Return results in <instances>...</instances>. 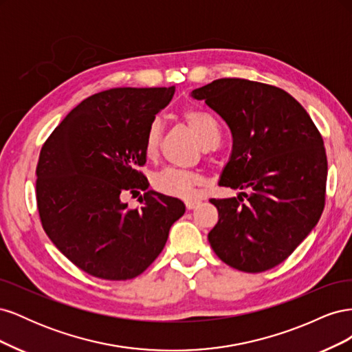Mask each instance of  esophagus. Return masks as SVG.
<instances>
[{"label": "esophagus", "instance_id": "34e87169", "mask_svg": "<svg viewBox=\"0 0 352 352\" xmlns=\"http://www.w3.org/2000/svg\"><path fill=\"white\" fill-rule=\"evenodd\" d=\"M198 204H199L198 199H188V201H185V206H186L188 210H194Z\"/></svg>", "mask_w": 352, "mask_h": 352}]
</instances>
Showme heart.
I'll return each instance as SVG.
<instances>
[{"label":"heart","instance_id":"obj_1","mask_svg":"<svg viewBox=\"0 0 352 352\" xmlns=\"http://www.w3.org/2000/svg\"><path fill=\"white\" fill-rule=\"evenodd\" d=\"M182 119L194 132L198 141L206 145L210 141H219L220 129L214 117L208 111L197 107H188L180 111ZM163 124L158 119L153 120L148 126L144 140V153L146 157H155L162 141ZM202 184L199 173L192 170L164 167L153 175V186L170 197H177L184 199H190L197 195V186Z\"/></svg>","mask_w":352,"mask_h":352}]
</instances>
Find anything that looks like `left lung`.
Returning a JSON list of instances; mask_svg holds the SVG:
<instances>
[{
  "label": "left lung",
  "mask_w": 352,
  "mask_h": 352,
  "mask_svg": "<svg viewBox=\"0 0 352 352\" xmlns=\"http://www.w3.org/2000/svg\"><path fill=\"white\" fill-rule=\"evenodd\" d=\"M190 95L221 116L232 132V154L219 185L250 190L238 198L210 199L219 211L208 233L211 248L241 272L273 269L308 236L323 212V138L292 95L267 83L225 78Z\"/></svg>",
  "instance_id": "8db88e82"
}]
</instances>
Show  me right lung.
<instances>
[{
	"mask_svg": "<svg viewBox=\"0 0 352 352\" xmlns=\"http://www.w3.org/2000/svg\"><path fill=\"white\" fill-rule=\"evenodd\" d=\"M173 94L175 87L94 94L42 145L36 166L42 228L74 265L95 278L140 276L184 216L182 201L155 190L140 197L141 208L122 201L123 194L150 185L138 170L146 162L145 132Z\"/></svg>",
	"mask_w": 352,
	"mask_h": 352,
	"instance_id": "add662e5",
	"label": "right lung"
}]
</instances>
